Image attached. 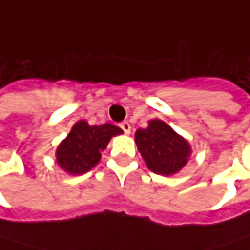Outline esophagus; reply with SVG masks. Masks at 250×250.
Here are the masks:
<instances>
[{"label":"esophagus","mask_w":250,"mask_h":250,"mask_svg":"<svg viewBox=\"0 0 250 250\" xmlns=\"http://www.w3.org/2000/svg\"><path fill=\"white\" fill-rule=\"evenodd\" d=\"M120 127H121V130L126 133V135H129L130 133V130H132V126L127 123V121H123L121 124H120Z\"/></svg>","instance_id":"obj_1"}]
</instances>
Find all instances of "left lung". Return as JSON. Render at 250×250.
I'll list each match as a JSON object with an SVG mask.
<instances>
[{
  "label": "left lung",
  "instance_id": "obj_1",
  "mask_svg": "<svg viewBox=\"0 0 250 250\" xmlns=\"http://www.w3.org/2000/svg\"><path fill=\"white\" fill-rule=\"evenodd\" d=\"M135 141L146 166L158 175L179 172L191 152L188 142L160 120H151L146 129L136 130Z\"/></svg>",
  "mask_w": 250,
  "mask_h": 250
}]
</instances>
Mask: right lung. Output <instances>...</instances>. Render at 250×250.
Wrapping results in <instances>:
<instances>
[{"mask_svg": "<svg viewBox=\"0 0 250 250\" xmlns=\"http://www.w3.org/2000/svg\"><path fill=\"white\" fill-rule=\"evenodd\" d=\"M123 130L114 124L105 123L101 126H88L85 121H78L68 138L58 146V165L71 175L88 172L101 158L109 139Z\"/></svg>", "mask_w": 250, "mask_h": 250, "instance_id": "obj_1", "label": "right lung"}]
</instances>
